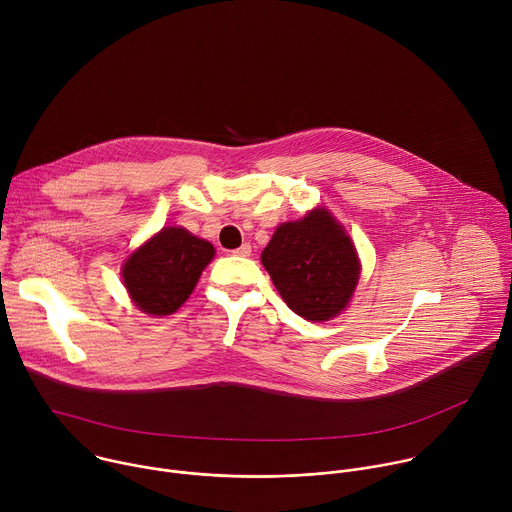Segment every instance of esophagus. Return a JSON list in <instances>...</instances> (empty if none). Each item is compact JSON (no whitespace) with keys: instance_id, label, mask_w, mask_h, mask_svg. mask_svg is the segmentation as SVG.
<instances>
[{"instance_id":"1","label":"esophagus","mask_w":512,"mask_h":512,"mask_svg":"<svg viewBox=\"0 0 512 512\" xmlns=\"http://www.w3.org/2000/svg\"><path fill=\"white\" fill-rule=\"evenodd\" d=\"M233 255H239V257H249L251 255V245L249 243H243L239 249L233 251Z\"/></svg>"}]
</instances>
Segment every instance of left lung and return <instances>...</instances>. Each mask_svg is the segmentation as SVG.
I'll list each match as a JSON object with an SVG mask.
<instances>
[{
	"mask_svg": "<svg viewBox=\"0 0 512 512\" xmlns=\"http://www.w3.org/2000/svg\"><path fill=\"white\" fill-rule=\"evenodd\" d=\"M261 263L289 310L310 322L338 316L360 277L356 249L326 208L279 225Z\"/></svg>",
	"mask_w": 512,
	"mask_h": 512,
	"instance_id": "8db88e82",
	"label": "left lung"
}]
</instances>
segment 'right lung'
I'll use <instances>...</instances> for the list:
<instances>
[{
    "instance_id": "obj_1",
    "label": "right lung",
    "mask_w": 512,
    "mask_h": 512,
    "mask_svg": "<svg viewBox=\"0 0 512 512\" xmlns=\"http://www.w3.org/2000/svg\"><path fill=\"white\" fill-rule=\"evenodd\" d=\"M214 247L182 227H164L123 263L121 275L133 304L150 316L174 314L192 294Z\"/></svg>"
}]
</instances>
